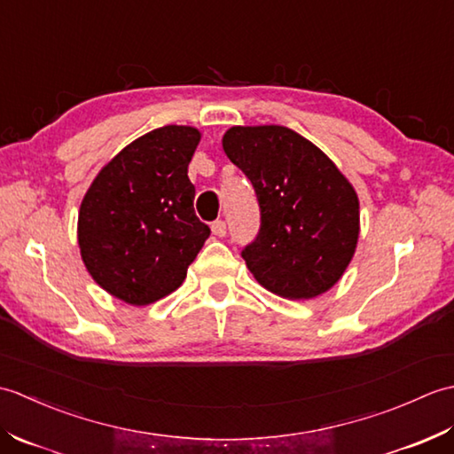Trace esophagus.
I'll list each match as a JSON object with an SVG mask.
<instances>
[{"label": "esophagus", "mask_w": 454, "mask_h": 454, "mask_svg": "<svg viewBox=\"0 0 454 454\" xmlns=\"http://www.w3.org/2000/svg\"><path fill=\"white\" fill-rule=\"evenodd\" d=\"M212 234L215 236H218V238H224L226 236V222H222V220H216L215 224H212Z\"/></svg>", "instance_id": "esophagus-1"}]
</instances>
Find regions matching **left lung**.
I'll return each mask as SVG.
<instances>
[{"instance_id":"obj_1","label":"left lung","mask_w":454,"mask_h":454,"mask_svg":"<svg viewBox=\"0 0 454 454\" xmlns=\"http://www.w3.org/2000/svg\"><path fill=\"white\" fill-rule=\"evenodd\" d=\"M222 150L255 189L262 228L242 257L255 281L288 301L330 291L355 255L359 197L340 168L301 134L278 127H232Z\"/></svg>"}]
</instances>
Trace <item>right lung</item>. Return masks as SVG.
<instances>
[{"instance_id":"1","label":"right lung","mask_w":454,"mask_h":454,"mask_svg":"<svg viewBox=\"0 0 454 454\" xmlns=\"http://www.w3.org/2000/svg\"><path fill=\"white\" fill-rule=\"evenodd\" d=\"M200 130L168 124L132 140L85 191L82 262L103 291L148 306L183 285L210 230L197 218L187 168Z\"/></svg>"}]
</instances>
